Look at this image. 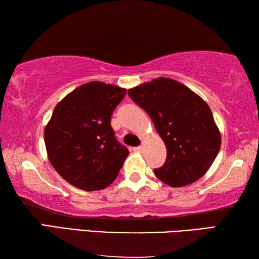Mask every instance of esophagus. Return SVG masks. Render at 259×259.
I'll use <instances>...</instances> for the list:
<instances>
[{
	"mask_svg": "<svg viewBox=\"0 0 259 259\" xmlns=\"http://www.w3.org/2000/svg\"><path fill=\"white\" fill-rule=\"evenodd\" d=\"M135 151H136V152H143V146L135 147Z\"/></svg>",
	"mask_w": 259,
	"mask_h": 259,
	"instance_id": "1",
	"label": "esophagus"
}]
</instances>
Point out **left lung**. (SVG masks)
<instances>
[{"instance_id":"obj_1","label":"left lung","mask_w":259,"mask_h":259,"mask_svg":"<svg viewBox=\"0 0 259 259\" xmlns=\"http://www.w3.org/2000/svg\"><path fill=\"white\" fill-rule=\"evenodd\" d=\"M150 115L166 148V160L154 169L172 187L194 183L208 171L221 148V133L204 100L182 83L157 77L128 90Z\"/></svg>"}]
</instances>
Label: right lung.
<instances>
[{"label":"right lung","instance_id":"add662e5","mask_svg":"<svg viewBox=\"0 0 259 259\" xmlns=\"http://www.w3.org/2000/svg\"><path fill=\"white\" fill-rule=\"evenodd\" d=\"M125 94L123 88L94 81L57 104L45 142L50 163L71 185L98 191L116 178L129 151L114 136L111 117Z\"/></svg>","mask_w":259,"mask_h":259}]
</instances>
